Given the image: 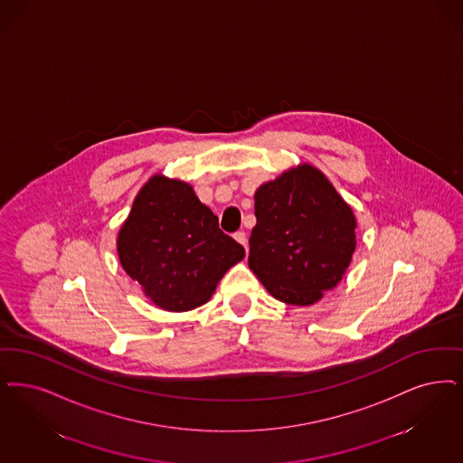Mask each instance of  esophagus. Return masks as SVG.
Masks as SVG:
<instances>
[{"instance_id":"esophagus-1","label":"esophagus","mask_w":463,"mask_h":463,"mask_svg":"<svg viewBox=\"0 0 463 463\" xmlns=\"http://www.w3.org/2000/svg\"><path fill=\"white\" fill-rule=\"evenodd\" d=\"M234 240L238 241L240 244H242V246L246 248V244H248V240H246V234H244L242 231H240V232H236V234H234Z\"/></svg>"}]
</instances>
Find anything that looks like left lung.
I'll return each instance as SVG.
<instances>
[{"mask_svg":"<svg viewBox=\"0 0 463 463\" xmlns=\"http://www.w3.org/2000/svg\"><path fill=\"white\" fill-rule=\"evenodd\" d=\"M255 217L248 265L276 299L310 307L345 278L356 219L317 166L301 164L260 185Z\"/></svg>","mask_w":463,"mask_h":463,"instance_id":"1","label":"left lung"}]
</instances>
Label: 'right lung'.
Masks as SVG:
<instances>
[{"instance_id":"obj_1","label":"right lung","mask_w":463,"mask_h":463,"mask_svg":"<svg viewBox=\"0 0 463 463\" xmlns=\"http://www.w3.org/2000/svg\"><path fill=\"white\" fill-rule=\"evenodd\" d=\"M122 269L166 312L204 305L244 248L219 229V219L179 179L155 174L134 198L117 236Z\"/></svg>"}]
</instances>
